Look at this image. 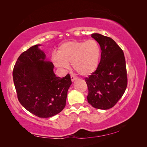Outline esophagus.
<instances>
[{
  "label": "esophagus",
  "mask_w": 147,
  "mask_h": 147,
  "mask_svg": "<svg viewBox=\"0 0 147 147\" xmlns=\"http://www.w3.org/2000/svg\"><path fill=\"white\" fill-rule=\"evenodd\" d=\"M77 77H75L74 75H71V80H72V82H74L75 81V80H77Z\"/></svg>",
  "instance_id": "1"
}]
</instances>
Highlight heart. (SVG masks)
Segmentation results:
<instances>
[{
  "instance_id": "1",
  "label": "heart",
  "mask_w": 147,
  "mask_h": 147,
  "mask_svg": "<svg viewBox=\"0 0 147 147\" xmlns=\"http://www.w3.org/2000/svg\"><path fill=\"white\" fill-rule=\"evenodd\" d=\"M100 56V47L95 40H72L62 44L57 55L52 56V61L57 67L64 69L72 63L74 69L79 75L88 76L97 69Z\"/></svg>"
}]
</instances>
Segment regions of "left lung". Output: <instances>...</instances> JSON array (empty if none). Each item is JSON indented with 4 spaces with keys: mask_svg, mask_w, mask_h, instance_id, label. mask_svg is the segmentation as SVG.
<instances>
[{
    "mask_svg": "<svg viewBox=\"0 0 147 147\" xmlns=\"http://www.w3.org/2000/svg\"><path fill=\"white\" fill-rule=\"evenodd\" d=\"M91 37L99 43L102 51L97 69L84 78L87 99L96 109H109L121 98L127 85L125 57L112 38L99 34H92Z\"/></svg>",
    "mask_w": 147,
    "mask_h": 147,
    "instance_id": "8db88e82",
    "label": "left lung"
}]
</instances>
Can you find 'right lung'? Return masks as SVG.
<instances>
[{"mask_svg":"<svg viewBox=\"0 0 147 147\" xmlns=\"http://www.w3.org/2000/svg\"><path fill=\"white\" fill-rule=\"evenodd\" d=\"M34 45L19 56L13 70L18 99L24 107L40 118H49L60 113L65 106L72 81L70 74L56 76L51 62Z\"/></svg>","mask_w":147,"mask_h":147,"instance_id":"add662e5","label":"right lung"}]
</instances>
